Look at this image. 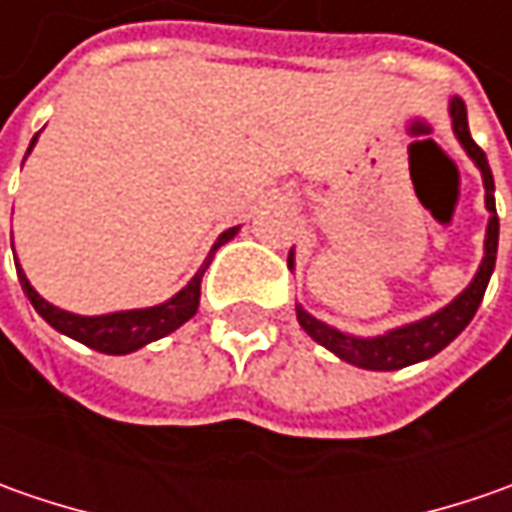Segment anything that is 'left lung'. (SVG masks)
<instances>
[{
	"label": "left lung",
	"mask_w": 512,
	"mask_h": 512,
	"mask_svg": "<svg viewBox=\"0 0 512 512\" xmlns=\"http://www.w3.org/2000/svg\"><path fill=\"white\" fill-rule=\"evenodd\" d=\"M450 122H453V133H456V139H459L464 153L470 156V162L482 173L484 207L490 213L487 230H484L482 265L476 270V276L470 279V285L464 287L453 302H447V305L439 307L430 316H424V319L390 327V330H384L379 336H353V333H344L339 327L327 325L322 319L310 316L302 305H296V319H299V325H302L307 336L313 342L322 344V347H327L330 353H336L342 362L353 364V367H362V370H402L407 364L433 359L439 350H444L447 344L462 333L464 327L470 325V319L476 316V310L482 305L484 290H487V282H490L493 267H496V250H499L496 185H493V173H490L484 150L470 136V128H467V108H464V102L459 96L450 99ZM287 267L290 270L296 267V253L293 250L287 256Z\"/></svg>",
	"instance_id": "8db88e82"
}]
</instances>
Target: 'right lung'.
Masks as SVG:
<instances>
[{"instance_id": "right-lung-1", "label": "right lung", "mask_w": 512, "mask_h": 512, "mask_svg": "<svg viewBox=\"0 0 512 512\" xmlns=\"http://www.w3.org/2000/svg\"><path fill=\"white\" fill-rule=\"evenodd\" d=\"M39 133L30 139L28 153L36 145ZM28 159V156H25ZM239 233V227H227L225 233L213 242L210 253H207L205 265L196 270V276L187 282L176 296H170L168 302L153 307H136V310H116V313H102V316H79V313H70V310H62V307L50 305L48 299H42L36 293V287L30 285L25 270L16 265V273H19V282H22V290L28 293L30 305L36 307V313L48 322L53 330L65 333L76 342L88 344L99 353H108V356H125V353H133L145 344L156 342L162 336L173 333L176 327H182L187 319L196 316L199 310V296H202V276H205L207 265L213 259V253L219 247L230 242L233 236ZM13 247V242H10ZM19 262V259H16Z\"/></svg>"}]
</instances>
